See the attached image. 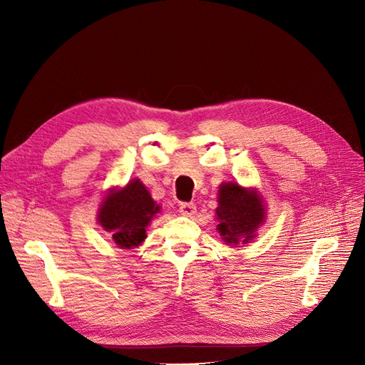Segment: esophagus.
Instances as JSON below:
<instances>
[{"label":"esophagus","mask_w":365,"mask_h":365,"mask_svg":"<svg viewBox=\"0 0 365 365\" xmlns=\"http://www.w3.org/2000/svg\"><path fill=\"white\" fill-rule=\"evenodd\" d=\"M180 212L184 216H193L196 213V205L193 202H181L180 204Z\"/></svg>","instance_id":"34e87169"}]
</instances>
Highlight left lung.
I'll use <instances>...</instances> for the list:
<instances>
[{"instance_id":"8db88e82","label":"left lung","mask_w":365,"mask_h":365,"mask_svg":"<svg viewBox=\"0 0 365 365\" xmlns=\"http://www.w3.org/2000/svg\"><path fill=\"white\" fill-rule=\"evenodd\" d=\"M219 235L228 245H237L239 240L247 244L254 236L264 217V208L256 192H251L236 182H227L219 187Z\"/></svg>"}]
</instances>
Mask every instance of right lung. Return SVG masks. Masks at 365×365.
Returning a JSON list of instances; mask_svg holds the SVG:
<instances>
[{"mask_svg": "<svg viewBox=\"0 0 365 365\" xmlns=\"http://www.w3.org/2000/svg\"><path fill=\"white\" fill-rule=\"evenodd\" d=\"M160 207L152 201L146 187L132 180L125 189L113 190L98 212V222L111 233L121 248L138 247L146 239V227Z\"/></svg>", "mask_w": 365, "mask_h": 365, "instance_id": "obj_1", "label": "right lung"}]
</instances>
